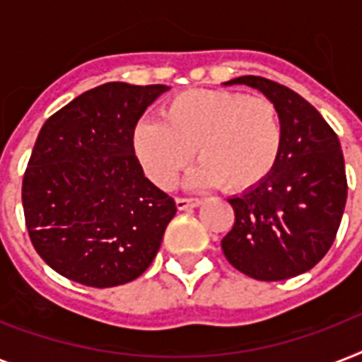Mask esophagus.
I'll use <instances>...</instances> for the list:
<instances>
[{
	"label": "esophagus",
	"instance_id": "34e87169",
	"mask_svg": "<svg viewBox=\"0 0 362 362\" xmlns=\"http://www.w3.org/2000/svg\"><path fill=\"white\" fill-rule=\"evenodd\" d=\"M199 204H203L201 199H182V197L176 199V209L178 210L195 209V206H199Z\"/></svg>",
	"mask_w": 362,
	"mask_h": 362
}]
</instances>
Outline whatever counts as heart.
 <instances>
[{"mask_svg":"<svg viewBox=\"0 0 362 362\" xmlns=\"http://www.w3.org/2000/svg\"><path fill=\"white\" fill-rule=\"evenodd\" d=\"M163 122L141 120L131 144L144 175L169 189L197 150L187 184L244 193L272 175L284 144L276 105L229 90H189L167 101Z\"/></svg>","mask_w":362,"mask_h":362,"instance_id":"obj_1","label":"heart"}]
</instances>
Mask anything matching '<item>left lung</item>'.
Listing matches in <instances>:
<instances>
[{
    "label": "left lung",
    "instance_id": "left-lung-1",
    "mask_svg": "<svg viewBox=\"0 0 362 362\" xmlns=\"http://www.w3.org/2000/svg\"><path fill=\"white\" fill-rule=\"evenodd\" d=\"M253 88L276 105L284 144L272 175L229 199L235 226L221 240L227 261L250 278L280 281L314 269L342 221L348 180L340 141L304 98L263 76L223 86Z\"/></svg>",
    "mask_w": 362,
    "mask_h": 362
}]
</instances>
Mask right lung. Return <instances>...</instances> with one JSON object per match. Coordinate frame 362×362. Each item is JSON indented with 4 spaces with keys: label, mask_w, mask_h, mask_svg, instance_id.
I'll return each instance as SVG.
<instances>
[{
    "label": "right lung",
    "mask_w": 362,
    "mask_h": 362,
    "mask_svg": "<svg viewBox=\"0 0 362 362\" xmlns=\"http://www.w3.org/2000/svg\"><path fill=\"white\" fill-rule=\"evenodd\" d=\"M167 90L107 82L39 131L22 204L31 244L58 274L115 287L139 278L156 257L176 204L144 176L131 135Z\"/></svg>",
    "instance_id": "1"
}]
</instances>
